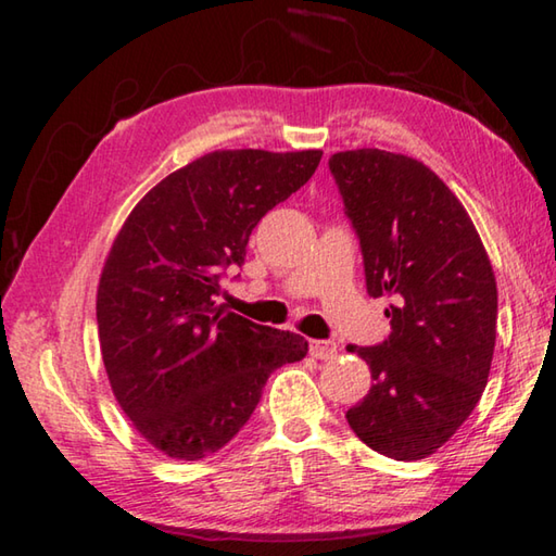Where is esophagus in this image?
I'll list each match as a JSON object with an SVG mask.
<instances>
[{
  "label": "esophagus",
  "instance_id": "obj_1",
  "mask_svg": "<svg viewBox=\"0 0 556 556\" xmlns=\"http://www.w3.org/2000/svg\"><path fill=\"white\" fill-rule=\"evenodd\" d=\"M308 353L318 361H331L338 355V345L333 341H308Z\"/></svg>",
  "mask_w": 556,
  "mask_h": 556
}]
</instances>
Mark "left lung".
Masks as SVG:
<instances>
[{"instance_id":"obj_1","label":"left lung","mask_w":556,"mask_h":556,"mask_svg":"<svg viewBox=\"0 0 556 556\" xmlns=\"http://www.w3.org/2000/svg\"><path fill=\"white\" fill-rule=\"evenodd\" d=\"M328 168L361 240L368 294L392 299L390 336L348 345L375 384L345 419L382 456L427 458L485 390L497 321L491 260L464 205L417 159L355 149Z\"/></svg>"}]
</instances>
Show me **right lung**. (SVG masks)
<instances>
[{"label": "right lung", "instance_id": "add662e5", "mask_svg": "<svg viewBox=\"0 0 556 556\" xmlns=\"http://www.w3.org/2000/svg\"><path fill=\"white\" fill-rule=\"evenodd\" d=\"M318 149L213 152L156 184L112 244L98 287V333L112 392L154 448L215 454L255 412L271 372L306 355L299 333L218 306L265 215L314 176Z\"/></svg>", "mask_w": 556, "mask_h": 556}]
</instances>
